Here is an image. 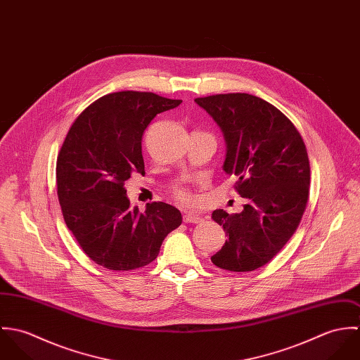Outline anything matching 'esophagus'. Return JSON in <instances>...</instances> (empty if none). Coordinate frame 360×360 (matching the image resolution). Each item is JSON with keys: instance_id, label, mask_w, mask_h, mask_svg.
I'll use <instances>...</instances> for the list:
<instances>
[{"instance_id": "obj_1", "label": "esophagus", "mask_w": 360, "mask_h": 360, "mask_svg": "<svg viewBox=\"0 0 360 360\" xmlns=\"http://www.w3.org/2000/svg\"><path fill=\"white\" fill-rule=\"evenodd\" d=\"M183 220H184V223H201V221H202V217H200L198 214L186 213V214L183 216Z\"/></svg>"}]
</instances>
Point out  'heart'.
<instances>
[{
    "label": "heart",
    "mask_w": 360,
    "mask_h": 360,
    "mask_svg": "<svg viewBox=\"0 0 360 360\" xmlns=\"http://www.w3.org/2000/svg\"><path fill=\"white\" fill-rule=\"evenodd\" d=\"M174 197L181 202V204H184V205H188V204H191L193 202V195H191V193L187 190V188H184V187H177L176 190H174Z\"/></svg>",
    "instance_id": "1"
}]
</instances>
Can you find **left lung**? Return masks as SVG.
<instances>
[{"label":"left lung","mask_w":360,"mask_h":360,"mask_svg":"<svg viewBox=\"0 0 360 360\" xmlns=\"http://www.w3.org/2000/svg\"><path fill=\"white\" fill-rule=\"evenodd\" d=\"M226 141L223 170L238 177L236 190L248 202L212 219L229 238L212 263L230 271H252L270 262L295 233L305 212L310 167L305 143L276 106L245 94L197 98Z\"/></svg>","instance_id":"8db88e82"}]
</instances>
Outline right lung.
Listing matches in <instances>:
<instances>
[{"instance_id": "1", "label": "right lung", "mask_w": 360, "mask_h": 360, "mask_svg": "<svg viewBox=\"0 0 360 360\" xmlns=\"http://www.w3.org/2000/svg\"><path fill=\"white\" fill-rule=\"evenodd\" d=\"M183 103L154 93L120 91L87 106L68 131L56 160L58 200L84 254L109 270H134L156 259L181 224L177 207H130L124 183L144 174L141 139L158 113Z\"/></svg>"}]
</instances>
